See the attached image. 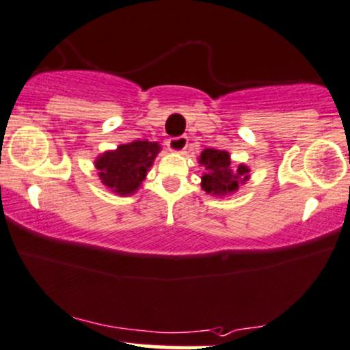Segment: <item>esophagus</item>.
I'll list each match as a JSON object with an SVG mask.
<instances>
[{
	"instance_id": "1",
	"label": "esophagus",
	"mask_w": 350,
	"mask_h": 350,
	"mask_svg": "<svg viewBox=\"0 0 350 350\" xmlns=\"http://www.w3.org/2000/svg\"><path fill=\"white\" fill-rule=\"evenodd\" d=\"M167 148L170 151H174V153H183L184 150L187 148V137H174L167 140Z\"/></svg>"
}]
</instances>
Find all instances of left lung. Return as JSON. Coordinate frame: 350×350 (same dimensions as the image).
<instances>
[{
  "label": "left lung",
  "instance_id": "obj_1",
  "mask_svg": "<svg viewBox=\"0 0 350 350\" xmlns=\"http://www.w3.org/2000/svg\"><path fill=\"white\" fill-rule=\"evenodd\" d=\"M199 163L205 167L200 186L210 196H228L250 179L247 166L239 164L237 170L231 167L228 151L207 148L200 153Z\"/></svg>",
  "mask_w": 350,
  "mask_h": 350
}]
</instances>
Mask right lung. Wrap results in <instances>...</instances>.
Wrapping results in <instances>:
<instances>
[{
	"label": "right lung",
	"instance_id": "obj_1",
	"mask_svg": "<svg viewBox=\"0 0 350 350\" xmlns=\"http://www.w3.org/2000/svg\"><path fill=\"white\" fill-rule=\"evenodd\" d=\"M161 150L157 142H132L106 151L96 159V170L103 184L119 196H132Z\"/></svg>",
	"mask_w": 350,
	"mask_h": 350
}]
</instances>
